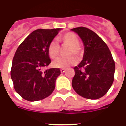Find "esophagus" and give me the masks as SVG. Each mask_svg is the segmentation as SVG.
Instances as JSON below:
<instances>
[{
	"label": "esophagus",
	"mask_w": 126,
	"mask_h": 126,
	"mask_svg": "<svg viewBox=\"0 0 126 126\" xmlns=\"http://www.w3.org/2000/svg\"><path fill=\"white\" fill-rule=\"evenodd\" d=\"M65 69H61V73H64V72H65Z\"/></svg>",
	"instance_id": "34e87169"
}]
</instances>
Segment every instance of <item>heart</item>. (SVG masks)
Returning <instances> with one entry per match:
<instances>
[{"label":"heart","instance_id":"heart-1","mask_svg":"<svg viewBox=\"0 0 126 126\" xmlns=\"http://www.w3.org/2000/svg\"><path fill=\"white\" fill-rule=\"evenodd\" d=\"M58 40L63 47H67L65 51L66 57L55 60L52 65L56 67L67 68L77 63V59L74 55L79 59L82 54V49L79 46V39L75 33L67 32L58 37ZM60 47L57 42L51 41L48 47V54L50 59H56L59 57Z\"/></svg>","mask_w":126,"mask_h":126}]
</instances>
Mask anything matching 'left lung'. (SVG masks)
<instances>
[{"label":"left lung","instance_id":"1","mask_svg":"<svg viewBox=\"0 0 126 126\" xmlns=\"http://www.w3.org/2000/svg\"><path fill=\"white\" fill-rule=\"evenodd\" d=\"M84 45V58L74 67L72 87L76 93L88 99L100 98L108 92L114 80L115 65L111 51L101 38L90 29H71Z\"/></svg>","mask_w":126,"mask_h":126}]
</instances>
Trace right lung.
I'll return each mask as SVG.
<instances>
[{
	"mask_svg": "<svg viewBox=\"0 0 126 126\" xmlns=\"http://www.w3.org/2000/svg\"><path fill=\"white\" fill-rule=\"evenodd\" d=\"M38 29L32 32L19 46L13 59L11 77L15 91L25 100L38 101L48 97L55 88L60 69L42 71L51 61L48 47L60 30Z\"/></svg>",
	"mask_w": 126,
	"mask_h": 126,
	"instance_id": "right-lung-1",
	"label": "right lung"
}]
</instances>
